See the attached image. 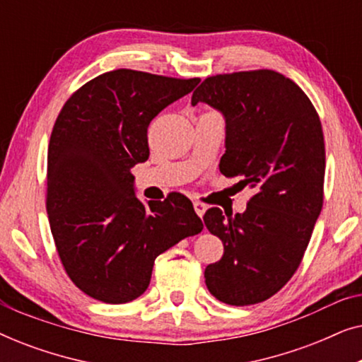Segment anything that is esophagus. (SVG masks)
Here are the masks:
<instances>
[{"label":"esophagus","instance_id":"esophagus-1","mask_svg":"<svg viewBox=\"0 0 362 362\" xmlns=\"http://www.w3.org/2000/svg\"><path fill=\"white\" fill-rule=\"evenodd\" d=\"M192 206H194V211H196L197 216H199V217L204 216L206 204H202V202H199V201H194V202H192Z\"/></svg>","mask_w":362,"mask_h":362}]
</instances>
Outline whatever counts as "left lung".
<instances>
[{"label": "left lung", "instance_id": "1", "mask_svg": "<svg viewBox=\"0 0 362 362\" xmlns=\"http://www.w3.org/2000/svg\"><path fill=\"white\" fill-rule=\"evenodd\" d=\"M199 102L226 118L221 173L255 191L242 214H204L224 244L206 267L207 290L227 305L260 303L293 276L323 207V128L306 93L269 69L207 77L192 93Z\"/></svg>", "mask_w": 362, "mask_h": 362}]
</instances>
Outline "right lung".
<instances>
[{"label":"right lung","instance_id":"right-lung-1","mask_svg":"<svg viewBox=\"0 0 362 362\" xmlns=\"http://www.w3.org/2000/svg\"><path fill=\"white\" fill-rule=\"evenodd\" d=\"M197 83L117 69L74 92L54 123L49 224L64 270L92 298L112 305L138 298L156 257L204 227L180 192L148 206L138 201L130 173L150 156V122Z\"/></svg>","mask_w":362,"mask_h":362}]
</instances>
